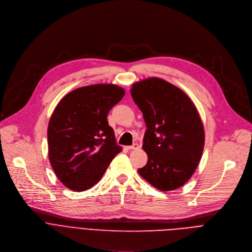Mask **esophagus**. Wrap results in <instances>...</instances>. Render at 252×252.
I'll list each match as a JSON object with an SVG mask.
<instances>
[{
	"label": "esophagus",
	"mask_w": 252,
	"mask_h": 252,
	"mask_svg": "<svg viewBox=\"0 0 252 252\" xmlns=\"http://www.w3.org/2000/svg\"><path fill=\"white\" fill-rule=\"evenodd\" d=\"M139 148H140V146H139L138 143H135V144H133L132 146H129V147H128L129 150H137V149H139Z\"/></svg>",
	"instance_id": "esophagus-1"
}]
</instances>
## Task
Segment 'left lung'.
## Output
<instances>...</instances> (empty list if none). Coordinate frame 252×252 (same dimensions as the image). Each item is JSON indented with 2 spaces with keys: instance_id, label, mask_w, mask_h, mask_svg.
Returning <instances> with one entry per match:
<instances>
[{
  "instance_id": "8db88e82",
  "label": "left lung",
  "mask_w": 252,
  "mask_h": 252,
  "mask_svg": "<svg viewBox=\"0 0 252 252\" xmlns=\"http://www.w3.org/2000/svg\"><path fill=\"white\" fill-rule=\"evenodd\" d=\"M131 95L147 126L148 155L138 173L159 190L184 186L194 173L205 145V131L189 96L168 81L150 77L132 85Z\"/></svg>"
}]
</instances>
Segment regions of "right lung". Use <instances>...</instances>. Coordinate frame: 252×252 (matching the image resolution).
I'll return each mask as SVG.
<instances>
[{"instance_id":"right-lung-1","label":"right lung","mask_w":252,"mask_h":252,"mask_svg":"<svg viewBox=\"0 0 252 252\" xmlns=\"http://www.w3.org/2000/svg\"><path fill=\"white\" fill-rule=\"evenodd\" d=\"M124 95L117 85L94 84L72 90L59 102L47 128L48 158L66 188H92L122 151L107 115Z\"/></svg>"}]
</instances>
